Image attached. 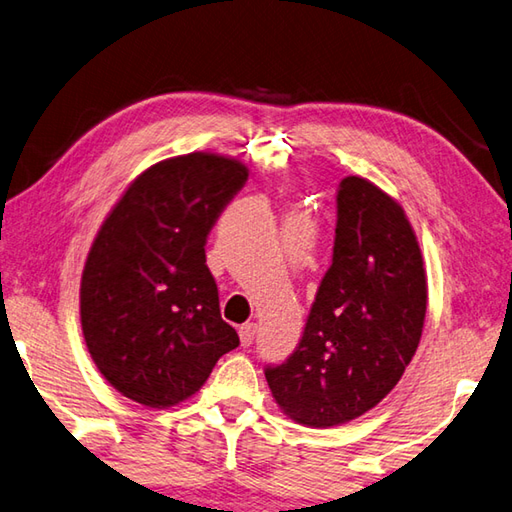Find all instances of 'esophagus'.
Returning <instances> with one entry per match:
<instances>
[{
    "label": "esophagus",
    "mask_w": 512,
    "mask_h": 512,
    "mask_svg": "<svg viewBox=\"0 0 512 512\" xmlns=\"http://www.w3.org/2000/svg\"><path fill=\"white\" fill-rule=\"evenodd\" d=\"M254 333H256L254 322H245V325L238 327V336H241L243 347H249V344L254 342Z\"/></svg>",
    "instance_id": "1"
}]
</instances>
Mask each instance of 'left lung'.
I'll return each instance as SVG.
<instances>
[{
	"mask_svg": "<svg viewBox=\"0 0 512 512\" xmlns=\"http://www.w3.org/2000/svg\"><path fill=\"white\" fill-rule=\"evenodd\" d=\"M426 269L402 205L362 176L338 187L333 263L302 340L267 384L291 420L329 429L382 402L422 338Z\"/></svg>",
	"mask_w": 512,
	"mask_h": 512,
	"instance_id": "8db88e82",
	"label": "left lung"
}]
</instances>
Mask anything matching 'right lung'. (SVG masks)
Segmentation results:
<instances>
[{
    "instance_id": "add662e5",
    "label": "right lung",
    "mask_w": 512,
    "mask_h": 512,
    "mask_svg": "<svg viewBox=\"0 0 512 512\" xmlns=\"http://www.w3.org/2000/svg\"><path fill=\"white\" fill-rule=\"evenodd\" d=\"M247 176L234 156H172L143 170L101 223L81 274V331L125 398L168 409L238 347L218 309L205 241Z\"/></svg>"
}]
</instances>
